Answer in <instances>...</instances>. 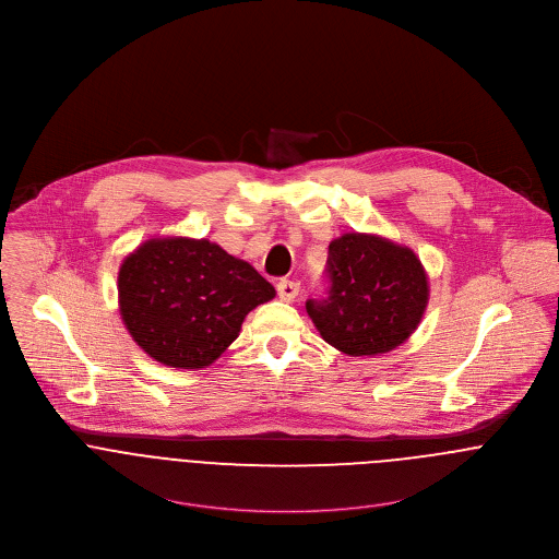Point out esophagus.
Instances as JSON below:
<instances>
[{
    "instance_id": "1",
    "label": "esophagus",
    "mask_w": 559,
    "mask_h": 559,
    "mask_svg": "<svg viewBox=\"0 0 559 559\" xmlns=\"http://www.w3.org/2000/svg\"><path fill=\"white\" fill-rule=\"evenodd\" d=\"M277 295L282 301H295L299 295V282L293 280H280L277 282Z\"/></svg>"
}]
</instances>
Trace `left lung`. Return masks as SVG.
Listing matches in <instances>:
<instances>
[{
  "label": "left lung",
  "instance_id": "obj_1",
  "mask_svg": "<svg viewBox=\"0 0 559 559\" xmlns=\"http://www.w3.org/2000/svg\"><path fill=\"white\" fill-rule=\"evenodd\" d=\"M324 297L306 310L324 342L361 357L400 346L419 324L428 304V280L408 247L372 235L331 240Z\"/></svg>",
  "mask_w": 559,
  "mask_h": 559
}]
</instances>
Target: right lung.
<instances>
[{"mask_svg":"<svg viewBox=\"0 0 559 559\" xmlns=\"http://www.w3.org/2000/svg\"><path fill=\"white\" fill-rule=\"evenodd\" d=\"M120 314L133 340L171 368L211 366L245 317L275 288L245 260L211 240L153 239L118 273Z\"/></svg>","mask_w":559,"mask_h":559,"instance_id":"right-lung-1","label":"right lung"}]
</instances>
